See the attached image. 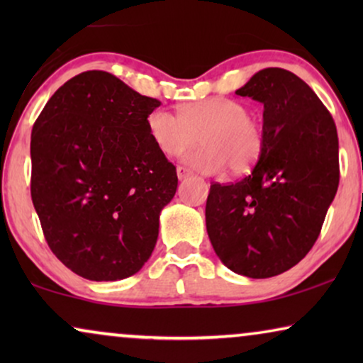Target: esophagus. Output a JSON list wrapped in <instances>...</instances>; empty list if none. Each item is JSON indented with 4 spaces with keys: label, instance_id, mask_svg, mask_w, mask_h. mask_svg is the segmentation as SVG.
<instances>
[{
    "label": "esophagus",
    "instance_id": "esophagus-1",
    "mask_svg": "<svg viewBox=\"0 0 363 363\" xmlns=\"http://www.w3.org/2000/svg\"><path fill=\"white\" fill-rule=\"evenodd\" d=\"M177 175H178V178H180V180H185V178H190L193 173L188 170L186 167H182V165H178L177 167Z\"/></svg>",
    "mask_w": 363,
    "mask_h": 363
}]
</instances>
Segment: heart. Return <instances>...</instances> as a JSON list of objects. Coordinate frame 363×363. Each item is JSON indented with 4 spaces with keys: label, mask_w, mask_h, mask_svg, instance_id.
I'll use <instances>...</instances> for the list:
<instances>
[{
    "label": "heart",
    "mask_w": 363,
    "mask_h": 363,
    "mask_svg": "<svg viewBox=\"0 0 363 363\" xmlns=\"http://www.w3.org/2000/svg\"><path fill=\"white\" fill-rule=\"evenodd\" d=\"M178 113L157 108L147 117L148 135L167 157L182 155L201 135L205 145L183 157L198 172L218 173L230 167L235 173H246L259 160L262 128L242 102L228 97L201 99L183 104Z\"/></svg>",
    "instance_id": "obj_1"
}]
</instances>
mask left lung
Here are the masks:
<instances>
[{"mask_svg": "<svg viewBox=\"0 0 363 363\" xmlns=\"http://www.w3.org/2000/svg\"><path fill=\"white\" fill-rule=\"evenodd\" d=\"M236 94L264 106V143L250 175L211 185L206 231L228 269L264 279L296 266L319 238L339 186V137L315 92L286 69H262Z\"/></svg>", "mask_w": 363, "mask_h": 363, "instance_id": "obj_1", "label": "left lung"}]
</instances>
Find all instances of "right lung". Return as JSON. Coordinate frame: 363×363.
I'll return each mask as SVG.
<instances>
[{
	"mask_svg": "<svg viewBox=\"0 0 363 363\" xmlns=\"http://www.w3.org/2000/svg\"><path fill=\"white\" fill-rule=\"evenodd\" d=\"M160 106L106 71L49 99L31 133V198L49 247L89 281L135 274L152 256L177 168L152 142Z\"/></svg>",
	"mask_w": 363,
	"mask_h": 363,
	"instance_id": "add662e5",
	"label": "right lung"
}]
</instances>
